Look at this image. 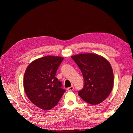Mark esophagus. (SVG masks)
<instances>
[{
  "instance_id": "obj_1",
  "label": "esophagus",
  "mask_w": 133,
  "mask_h": 133,
  "mask_svg": "<svg viewBox=\"0 0 133 133\" xmlns=\"http://www.w3.org/2000/svg\"><path fill=\"white\" fill-rule=\"evenodd\" d=\"M74 89V87L73 86H71L70 87H68L67 88V90H68V91H72V90Z\"/></svg>"
}]
</instances>
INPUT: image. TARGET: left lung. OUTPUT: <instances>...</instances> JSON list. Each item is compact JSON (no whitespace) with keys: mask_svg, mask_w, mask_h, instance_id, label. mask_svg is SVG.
<instances>
[{"mask_svg":"<svg viewBox=\"0 0 133 133\" xmlns=\"http://www.w3.org/2000/svg\"><path fill=\"white\" fill-rule=\"evenodd\" d=\"M80 68L84 79L79 95L85 102L99 104L110 94L114 83V75L109 62L104 58L92 53L80 54L71 57Z\"/></svg>","mask_w":133,"mask_h":133,"instance_id":"1","label":"left lung"}]
</instances>
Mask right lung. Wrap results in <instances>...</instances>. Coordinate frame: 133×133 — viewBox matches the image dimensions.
<instances>
[{
    "mask_svg": "<svg viewBox=\"0 0 133 133\" xmlns=\"http://www.w3.org/2000/svg\"><path fill=\"white\" fill-rule=\"evenodd\" d=\"M64 60L60 57L46 56L33 61L27 67L24 77L25 92L38 107L50 110L55 106L66 90L55 77Z\"/></svg>",
    "mask_w": 133,
    "mask_h": 133,
    "instance_id": "1",
    "label": "right lung"
}]
</instances>
